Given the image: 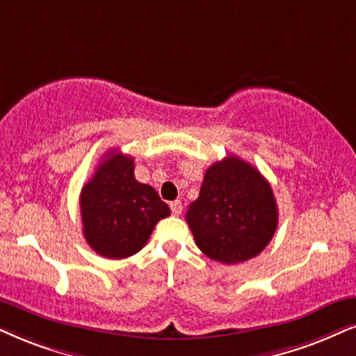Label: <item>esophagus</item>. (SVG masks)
Returning a JSON list of instances; mask_svg holds the SVG:
<instances>
[{"label":"esophagus","mask_w":356,"mask_h":356,"mask_svg":"<svg viewBox=\"0 0 356 356\" xmlns=\"http://www.w3.org/2000/svg\"><path fill=\"white\" fill-rule=\"evenodd\" d=\"M170 211H172V215H181L182 213V202L181 200H174L170 202Z\"/></svg>","instance_id":"1"}]
</instances>
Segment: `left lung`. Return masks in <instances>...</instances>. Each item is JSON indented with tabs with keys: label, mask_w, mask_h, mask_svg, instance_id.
<instances>
[{
	"label": "left lung",
	"mask_w": 356,
	"mask_h": 356,
	"mask_svg": "<svg viewBox=\"0 0 356 356\" xmlns=\"http://www.w3.org/2000/svg\"><path fill=\"white\" fill-rule=\"evenodd\" d=\"M186 220L202 253L236 264L258 256L271 241L277 205L259 170L228 156L205 170L199 199L188 205Z\"/></svg>",
	"instance_id": "obj_1"
}]
</instances>
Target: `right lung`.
Listing matches in <instances>:
<instances>
[{
  "mask_svg": "<svg viewBox=\"0 0 356 356\" xmlns=\"http://www.w3.org/2000/svg\"><path fill=\"white\" fill-rule=\"evenodd\" d=\"M83 236L90 248L110 259L138 253L170 210L157 192L134 177L131 156L111 149L80 193Z\"/></svg>",
  "mask_w": 356,
  "mask_h": 356,
  "instance_id": "right-lung-1",
  "label": "right lung"
}]
</instances>
